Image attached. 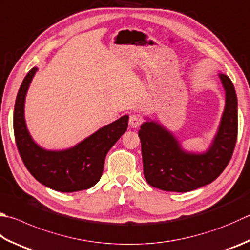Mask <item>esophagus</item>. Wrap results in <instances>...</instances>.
<instances>
[{"mask_svg":"<svg viewBox=\"0 0 250 250\" xmlns=\"http://www.w3.org/2000/svg\"><path fill=\"white\" fill-rule=\"evenodd\" d=\"M143 123V119H141L140 115L138 114H131L129 116V125L133 127V128H137Z\"/></svg>","mask_w":250,"mask_h":250,"instance_id":"1","label":"esophagus"}]
</instances>
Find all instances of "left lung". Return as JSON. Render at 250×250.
<instances>
[{
	"label": "left lung",
	"mask_w": 250,
	"mask_h": 250,
	"mask_svg": "<svg viewBox=\"0 0 250 250\" xmlns=\"http://www.w3.org/2000/svg\"><path fill=\"white\" fill-rule=\"evenodd\" d=\"M219 77L225 89V109L207 152H185L175 137L155 122L140 126L144 175L151 186L166 191H190L213 182L227 167L237 140V97L227 75Z\"/></svg>",
	"instance_id": "left-lung-1"
}]
</instances>
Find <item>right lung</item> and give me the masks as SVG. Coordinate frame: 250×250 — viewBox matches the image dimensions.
Listing matches in <instances>:
<instances>
[{"instance_id": "add662e5", "label": "right lung", "mask_w": 250, "mask_h": 250, "mask_svg": "<svg viewBox=\"0 0 250 250\" xmlns=\"http://www.w3.org/2000/svg\"><path fill=\"white\" fill-rule=\"evenodd\" d=\"M37 67L31 68L18 90L14 109V135L23 164L38 182L52 189L74 192L92 187L100 180L105 155L128 126L124 115L89 136L75 147L63 151L40 148L28 133L23 105Z\"/></svg>"}]
</instances>
